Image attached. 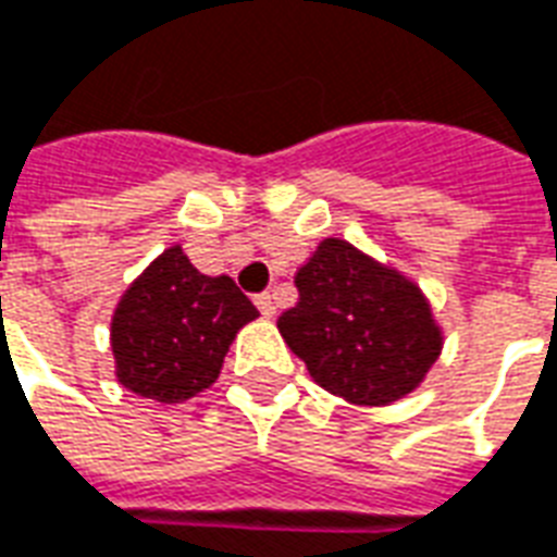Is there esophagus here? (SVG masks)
Instances as JSON below:
<instances>
[{
	"mask_svg": "<svg viewBox=\"0 0 557 557\" xmlns=\"http://www.w3.org/2000/svg\"><path fill=\"white\" fill-rule=\"evenodd\" d=\"M255 305H258V311H261L263 317H273V313H275V299H273V294H270V290H267V294L255 296Z\"/></svg>",
	"mask_w": 557,
	"mask_h": 557,
	"instance_id": "34e87169",
	"label": "esophagus"
}]
</instances>
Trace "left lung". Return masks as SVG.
Segmentation results:
<instances>
[{
  "mask_svg": "<svg viewBox=\"0 0 557 557\" xmlns=\"http://www.w3.org/2000/svg\"><path fill=\"white\" fill-rule=\"evenodd\" d=\"M299 302L278 332L313 382L358 405H387L422 382L441 355L429 302L408 278L329 237L296 273Z\"/></svg>",
  "mask_w": 557,
  "mask_h": 557,
  "instance_id": "1",
  "label": "left lung"
}]
</instances>
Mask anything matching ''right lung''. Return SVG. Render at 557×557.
Listing matches in <instances>:
<instances>
[{"mask_svg":"<svg viewBox=\"0 0 557 557\" xmlns=\"http://www.w3.org/2000/svg\"><path fill=\"white\" fill-rule=\"evenodd\" d=\"M255 317V305L228 275H202L173 246L116 305V379L146 399L184 403L216 382L234 334Z\"/></svg>","mask_w":557,"mask_h":557,"instance_id":"obj_1","label":"right lung"}]
</instances>
